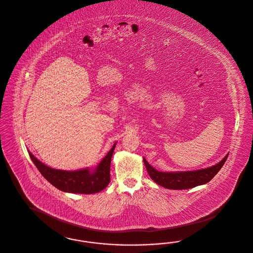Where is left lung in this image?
Returning <instances> with one entry per match:
<instances>
[{"instance_id": "8db88e82", "label": "left lung", "mask_w": 253, "mask_h": 253, "mask_svg": "<svg viewBox=\"0 0 253 253\" xmlns=\"http://www.w3.org/2000/svg\"><path fill=\"white\" fill-rule=\"evenodd\" d=\"M228 154L216 166H211L206 169L172 173L159 172L148 164L146 159H143V161L148 170L149 176L156 183L165 187L166 189L186 190L209 182L216 174H218V171L221 169V167L226 162Z\"/></svg>"}]
</instances>
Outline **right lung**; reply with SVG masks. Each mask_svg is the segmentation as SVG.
<instances>
[{
    "mask_svg": "<svg viewBox=\"0 0 253 253\" xmlns=\"http://www.w3.org/2000/svg\"><path fill=\"white\" fill-rule=\"evenodd\" d=\"M112 148L93 171L83 169L79 171H63L53 169L41 163L29 152L33 163L44 178L61 192L91 194L101 192L110 181V163L113 155Z\"/></svg>",
    "mask_w": 253,
    "mask_h": 253,
    "instance_id": "right-lung-1",
    "label": "right lung"
}]
</instances>
